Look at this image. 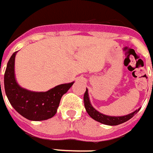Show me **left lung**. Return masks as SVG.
<instances>
[{"label":"left lung","mask_w":153,"mask_h":153,"mask_svg":"<svg viewBox=\"0 0 153 153\" xmlns=\"http://www.w3.org/2000/svg\"><path fill=\"white\" fill-rule=\"evenodd\" d=\"M84 103L85 110H86L88 114L90 115V117L93 118L94 120L99 121L100 123L108 125V126H117V125H120V124H122L126 121H129L140 110V108H139L138 110H135L134 112H131L130 114L126 115V116H121V117H113V116H108V115L102 114L99 111H97L91 104L87 88H86V90H85L84 94Z\"/></svg>","instance_id":"left-lung-1"}]
</instances>
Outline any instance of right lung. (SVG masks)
<instances>
[{"label": "right lung", "instance_id": "add662e5", "mask_svg": "<svg viewBox=\"0 0 153 153\" xmlns=\"http://www.w3.org/2000/svg\"><path fill=\"white\" fill-rule=\"evenodd\" d=\"M17 52H14L10 57L4 76L5 91L8 100L21 116L30 121H44L53 117L57 112L62 96L74 82L59 85L45 92H35L21 87L18 84L14 73Z\"/></svg>", "mask_w": 153, "mask_h": 153}]
</instances>
